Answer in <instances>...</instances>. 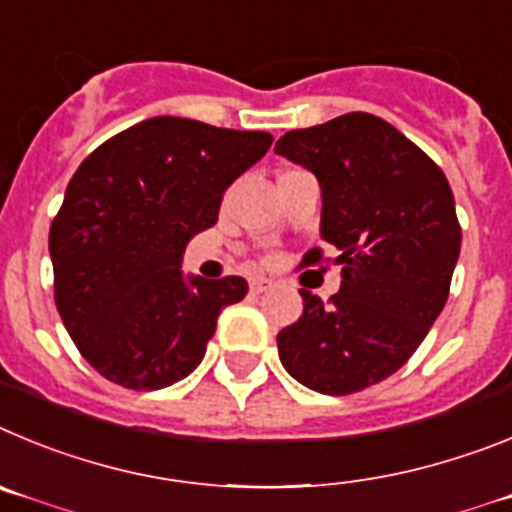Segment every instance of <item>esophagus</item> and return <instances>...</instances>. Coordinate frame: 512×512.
I'll return each mask as SVG.
<instances>
[{
    "instance_id": "1",
    "label": "esophagus",
    "mask_w": 512,
    "mask_h": 512,
    "mask_svg": "<svg viewBox=\"0 0 512 512\" xmlns=\"http://www.w3.org/2000/svg\"><path fill=\"white\" fill-rule=\"evenodd\" d=\"M273 288V280H267V278H255L250 283V290L255 293V296H260V293H265V290Z\"/></svg>"
}]
</instances>
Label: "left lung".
I'll list each match as a JSON object with an SVG mask.
<instances>
[{
  "mask_svg": "<svg viewBox=\"0 0 512 512\" xmlns=\"http://www.w3.org/2000/svg\"><path fill=\"white\" fill-rule=\"evenodd\" d=\"M275 153L321 186V239L339 250L329 303L301 290L303 313L278 334L288 375L324 395L377 385L411 359L449 298L462 247L439 165L375 114L285 132ZM321 262L313 247L303 265Z\"/></svg>",
  "mask_w": 512,
  "mask_h": 512,
  "instance_id": "1",
  "label": "left lung"
}]
</instances>
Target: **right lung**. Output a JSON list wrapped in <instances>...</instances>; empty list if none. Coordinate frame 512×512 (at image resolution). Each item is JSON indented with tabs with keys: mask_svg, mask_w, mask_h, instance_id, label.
I'll return each mask as SVG.
<instances>
[{
	"mask_svg": "<svg viewBox=\"0 0 512 512\" xmlns=\"http://www.w3.org/2000/svg\"><path fill=\"white\" fill-rule=\"evenodd\" d=\"M270 145L267 132L153 117L78 165L50 224V260L55 306L99 375L160 390L201 365L219 313L247 296V280L183 278V252Z\"/></svg>",
	"mask_w": 512,
	"mask_h": 512,
	"instance_id": "1",
	"label": "right lung"
}]
</instances>
